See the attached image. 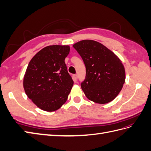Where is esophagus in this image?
<instances>
[{"mask_svg": "<svg viewBox=\"0 0 151 151\" xmlns=\"http://www.w3.org/2000/svg\"><path fill=\"white\" fill-rule=\"evenodd\" d=\"M72 79H73V82H74V83H76V82H77V81H78V76H77V75H73V76H72Z\"/></svg>", "mask_w": 151, "mask_h": 151, "instance_id": "obj_1", "label": "esophagus"}]
</instances>
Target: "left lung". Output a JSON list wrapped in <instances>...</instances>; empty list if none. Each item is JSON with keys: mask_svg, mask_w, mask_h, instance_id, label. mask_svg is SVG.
<instances>
[{"mask_svg": "<svg viewBox=\"0 0 151 151\" xmlns=\"http://www.w3.org/2000/svg\"><path fill=\"white\" fill-rule=\"evenodd\" d=\"M73 47L86 67L85 79L81 84L86 97L98 104L112 101L126 80L122 61L107 47L93 40H82Z\"/></svg>", "mask_w": 151, "mask_h": 151, "instance_id": "1", "label": "left lung"}]
</instances>
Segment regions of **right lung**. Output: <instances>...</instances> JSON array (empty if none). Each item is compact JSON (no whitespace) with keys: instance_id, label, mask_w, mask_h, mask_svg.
<instances>
[{"instance_id":"right-lung-1","label":"right lung","mask_w":151,"mask_h":151,"mask_svg":"<svg viewBox=\"0 0 151 151\" xmlns=\"http://www.w3.org/2000/svg\"><path fill=\"white\" fill-rule=\"evenodd\" d=\"M68 45H50L36 54L27 66L24 88L27 97L38 107L54 111L67 101L73 81L65 59Z\"/></svg>"}]
</instances>
